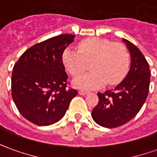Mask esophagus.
<instances>
[{"label":"esophagus","instance_id":"esophagus-1","mask_svg":"<svg viewBox=\"0 0 157 157\" xmlns=\"http://www.w3.org/2000/svg\"><path fill=\"white\" fill-rule=\"evenodd\" d=\"M87 90H82V89H81V90H79V94H82V95H84V94H87Z\"/></svg>","mask_w":157,"mask_h":157}]
</instances>
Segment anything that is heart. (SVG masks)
Instances as JSON below:
<instances>
[{
	"label": "heart",
	"mask_w": 157,
	"mask_h": 157,
	"mask_svg": "<svg viewBox=\"0 0 157 157\" xmlns=\"http://www.w3.org/2000/svg\"><path fill=\"white\" fill-rule=\"evenodd\" d=\"M63 61L70 74L76 76L88 69L91 72L75 79L74 85L82 89H94L105 85L120 82L127 73L130 56L121 43H113L105 38H90L78 44V52L67 49Z\"/></svg>",
	"instance_id": "obj_1"
}]
</instances>
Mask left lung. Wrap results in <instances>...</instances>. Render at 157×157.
Segmentation results:
<instances>
[{
	"instance_id": "left-lung-1",
	"label": "left lung",
	"mask_w": 157,
	"mask_h": 157,
	"mask_svg": "<svg viewBox=\"0 0 157 157\" xmlns=\"http://www.w3.org/2000/svg\"><path fill=\"white\" fill-rule=\"evenodd\" d=\"M131 53V68L127 75L111 90L98 93L99 102L92 111V118L105 128L121 126L140 111L149 94L150 71L149 63L140 50L127 39Z\"/></svg>"
}]
</instances>
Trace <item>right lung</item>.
<instances>
[{"mask_svg": "<svg viewBox=\"0 0 157 157\" xmlns=\"http://www.w3.org/2000/svg\"><path fill=\"white\" fill-rule=\"evenodd\" d=\"M72 34H61L27 49L13 66L12 97L20 114L37 125H50L64 116L77 90L68 87L63 63Z\"/></svg>", "mask_w": 157, "mask_h": 157, "instance_id": "add662e5", "label": "right lung"}]
</instances>
